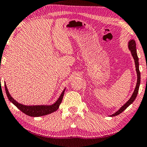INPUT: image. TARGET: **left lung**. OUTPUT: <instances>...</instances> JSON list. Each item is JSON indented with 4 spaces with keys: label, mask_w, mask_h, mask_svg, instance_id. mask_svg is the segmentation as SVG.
Here are the masks:
<instances>
[{
    "label": "left lung",
    "mask_w": 147,
    "mask_h": 147,
    "mask_svg": "<svg viewBox=\"0 0 147 147\" xmlns=\"http://www.w3.org/2000/svg\"><path fill=\"white\" fill-rule=\"evenodd\" d=\"M128 48H129V50L131 51V55H132L133 59L135 61V64H136V72H137V77H138V79H137V84H136V86L135 88V90L133 91L132 95H131V98H130L129 100L126 102L125 104L123 105L119 110L116 111L115 113H114L113 114H112L111 115H110L111 117H113V116H116L122 113L127 107L131 105L132 103L134 102V100L136 99V97H137L138 93V90H139V87H140V72L139 70V59H138V55H137V51H136V41L134 40H130L128 43Z\"/></svg>",
    "instance_id": "obj_1"
}]
</instances>
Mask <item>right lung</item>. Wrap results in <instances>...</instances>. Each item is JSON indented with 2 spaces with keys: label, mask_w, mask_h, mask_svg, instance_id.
<instances>
[{
  "label": "right lung",
  "mask_w": 147,
  "mask_h": 147,
  "mask_svg": "<svg viewBox=\"0 0 147 147\" xmlns=\"http://www.w3.org/2000/svg\"><path fill=\"white\" fill-rule=\"evenodd\" d=\"M5 92L9 100L14 104L16 107L19 109L20 111L24 113L27 115L31 116V117H41V116L46 115L50 114L56 111L59 107L63 99L64 92H65V88H64L63 92H61L59 97L54 104L51 105H33V106H26L23 104H20L18 102H16L15 99L10 95L9 91H8L7 88L6 84L5 85Z\"/></svg>",
  "instance_id": "1"
}]
</instances>
